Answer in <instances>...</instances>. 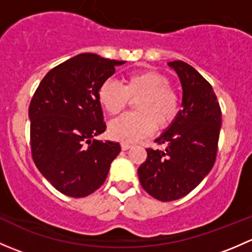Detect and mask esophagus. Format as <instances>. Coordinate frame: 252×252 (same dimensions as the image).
Returning <instances> with one entry per match:
<instances>
[{"label": "esophagus", "instance_id": "34e87169", "mask_svg": "<svg viewBox=\"0 0 252 252\" xmlns=\"http://www.w3.org/2000/svg\"><path fill=\"white\" fill-rule=\"evenodd\" d=\"M121 147H122V150H124V151H126V150H129L131 147V145L130 144H128V142H122L121 144Z\"/></svg>", "mask_w": 252, "mask_h": 252}]
</instances>
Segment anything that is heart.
<instances>
[{"instance_id": "b5f03b06", "label": "heart", "mask_w": 252, "mask_h": 252, "mask_svg": "<svg viewBox=\"0 0 252 252\" xmlns=\"http://www.w3.org/2000/svg\"><path fill=\"white\" fill-rule=\"evenodd\" d=\"M130 100H138L136 113L124 114L108 126L110 135L117 140L133 142L151 134L155 126L166 129L180 110L179 96L169 79L152 70L128 75L123 86L107 79L98 89V101L110 114H118Z\"/></svg>"}]
</instances>
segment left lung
Masks as SVG:
<instances>
[{"label":"left lung","instance_id":"left-lung-1","mask_svg":"<svg viewBox=\"0 0 252 252\" xmlns=\"http://www.w3.org/2000/svg\"><path fill=\"white\" fill-rule=\"evenodd\" d=\"M168 65L182 84V110L156 139L164 150L146 149V161L138 169L141 187L159 201L185 196L210 173L222 126L220 103L211 84L183 61Z\"/></svg>","mask_w":252,"mask_h":252}]
</instances>
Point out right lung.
Instances as JSON below:
<instances>
[{"label":"right lung","instance_id":"right-lung-1","mask_svg":"<svg viewBox=\"0 0 252 252\" xmlns=\"http://www.w3.org/2000/svg\"><path fill=\"white\" fill-rule=\"evenodd\" d=\"M126 61L81 53L51 69L29 106L32 155L62 194L85 197L105 183L121 145L94 139L106 130L101 84Z\"/></svg>","mask_w":252,"mask_h":252}]
</instances>
